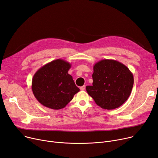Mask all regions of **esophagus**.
<instances>
[{
  "instance_id": "obj_1",
  "label": "esophagus",
  "mask_w": 158,
  "mask_h": 158,
  "mask_svg": "<svg viewBox=\"0 0 158 158\" xmlns=\"http://www.w3.org/2000/svg\"><path fill=\"white\" fill-rule=\"evenodd\" d=\"M85 88H86L85 86H81V87L80 88V89H81V90H82V91H84V90L85 89Z\"/></svg>"
}]
</instances>
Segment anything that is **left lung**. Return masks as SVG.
I'll use <instances>...</instances> for the list:
<instances>
[{"instance_id":"8db88e82","label":"left lung","mask_w":158,"mask_h":158,"mask_svg":"<svg viewBox=\"0 0 158 158\" xmlns=\"http://www.w3.org/2000/svg\"><path fill=\"white\" fill-rule=\"evenodd\" d=\"M92 86L86 91L95 103L105 110L117 108L129 97L134 77L127 66L114 60H102L94 66Z\"/></svg>"}]
</instances>
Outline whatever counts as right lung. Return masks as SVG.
<instances>
[{"label":"right lung","instance_id":"add662e5","mask_svg":"<svg viewBox=\"0 0 158 158\" xmlns=\"http://www.w3.org/2000/svg\"><path fill=\"white\" fill-rule=\"evenodd\" d=\"M71 64L61 59L49 62L38 69L32 79V90L38 101L52 110L64 107L79 88L68 71Z\"/></svg>","mask_w":158,"mask_h":158}]
</instances>
